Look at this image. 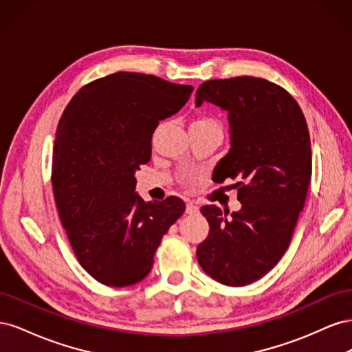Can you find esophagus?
<instances>
[{"mask_svg": "<svg viewBox=\"0 0 352 352\" xmlns=\"http://www.w3.org/2000/svg\"><path fill=\"white\" fill-rule=\"evenodd\" d=\"M186 212H188V214H197V212H198V206L194 204V202H188V204H186Z\"/></svg>", "mask_w": 352, "mask_h": 352, "instance_id": "obj_1", "label": "esophagus"}]
</instances>
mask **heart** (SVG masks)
Masks as SVG:
<instances>
[{
    "instance_id": "b5f03b06",
    "label": "heart",
    "mask_w": 352,
    "mask_h": 352,
    "mask_svg": "<svg viewBox=\"0 0 352 352\" xmlns=\"http://www.w3.org/2000/svg\"><path fill=\"white\" fill-rule=\"evenodd\" d=\"M190 127H202V129H217L221 131V124L219 123V120H216L214 117L211 116H199L198 119H195L190 124ZM185 182H190V179L185 177Z\"/></svg>"
}]
</instances>
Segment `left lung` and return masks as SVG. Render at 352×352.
Instances as JSON below:
<instances>
[{"mask_svg":"<svg viewBox=\"0 0 352 352\" xmlns=\"http://www.w3.org/2000/svg\"><path fill=\"white\" fill-rule=\"evenodd\" d=\"M197 107L228 111L230 150L216 166L217 182L236 179L239 211L201 207L210 232L197 248L210 278L245 286L261 279L283 257L311 179V144L305 117L292 95L261 78L207 80Z\"/></svg>","mask_w":352,"mask_h":352,"instance_id":"obj_1","label":"left lung"}]
</instances>
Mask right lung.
Returning a JSON list of instances; mask_svg holds the SVG:
<instances>
[{
  "label": "right lung",
  "instance_id": "right-lung-1",
  "mask_svg": "<svg viewBox=\"0 0 352 352\" xmlns=\"http://www.w3.org/2000/svg\"><path fill=\"white\" fill-rule=\"evenodd\" d=\"M190 85L119 72L94 80L63 113L52 153V190L82 267L102 285L122 287L151 272L154 254L185 202H145L135 172L151 158L160 120L189 100Z\"/></svg>",
  "mask_w": 352,
  "mask_h": 352
}]
</instances>
